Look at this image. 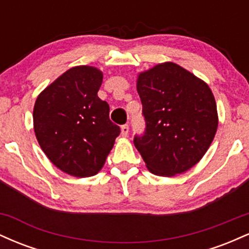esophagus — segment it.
I'll return each mask as SVG.
<instances>
[{
    "label": "esophagus",
    "instance_id": "1",
    "mask_svg": "<svg viewBox=\"0 0 249 249\" xmlns=\"http://www.w3.org/2000/svg\"><path fill=\"white\" fill-rule=\"evenodd\" d=\"M128 134V125H123L122 126V136L126 137Z\"/></svg>",
    "mask_w": 249,
    "mask_h": 249
}]
</instances>
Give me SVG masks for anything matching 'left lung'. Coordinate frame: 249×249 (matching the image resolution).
<instances>
[{
  "label": "left lung",
  "mask_w": 249,
  "mask_h": 249,
  "mask_svg": "<svg viewBox=\"0 0 249 249\" xmlns=\"http://www.w3.org/2000/svg\"><path fill=\"white\" fill-rule=\"evenodd\" d=\"M137 91L146 130L133 142L147 170L174 177L198 164L219 123L207 83L176 63L165 62L138 73Z\"/></svg>",
  "instance_id": "obj_1"
}]
</instances>
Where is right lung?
<instances>
[{
	"label": "right lung",
	"mask_w": 249,
	"mask_h": 249,
	"mask_svg": "<svg viewBox=\"0 0 249 249\" xmlns=\"http://www.w3.org/2000/svg\"><path fill=\"white\" fill-rule=\"evenodd\" d=\"M103 72L90 65L65 71L48 85L34 105V131L39 146L62 172L77 178L102 170L121 128L97 92Z\"/></svg>",
	"instance_id": "add662e5"
}]
</instances>
